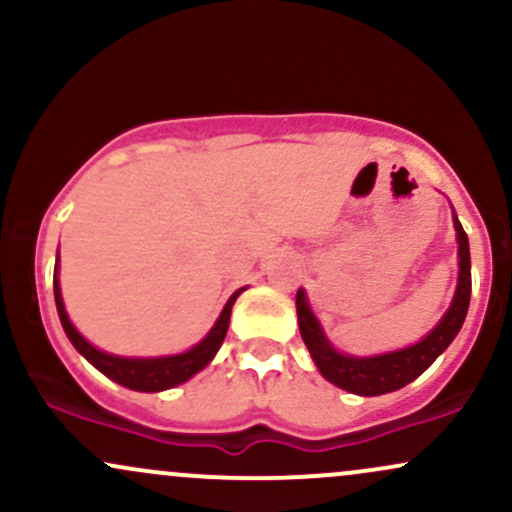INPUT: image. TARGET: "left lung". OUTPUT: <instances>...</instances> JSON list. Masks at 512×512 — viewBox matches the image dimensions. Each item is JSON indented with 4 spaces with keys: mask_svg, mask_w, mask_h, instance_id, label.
Here are the masks:
<instances>
[{
    "mask_svg": "<svg viewBox=\"0 0 512 512\" xmlns=\"http://www.w3.org/2000/svg\"><path fill=\"white\" fill-rule=\"evenodd\" d=\"M457 231V255H460V279H457V291L452 298V305L443 320L433 327L431 332L421 339L419 344L407 346V349L390 351V354L380 356H346L339 354L334 346L327 342L325 332L320 330V322L308 308L305 293L298 289L296 293V313H298V327H301V337L305 346H308L310 356H313L317 370L330 380L332 385L342 387V390L351 392V395L375 397L385 395V392H395L399 387L409 385L411 380L419 378L424 370L431 366L436 358L448 349L452 339L460 332L464 317H467L469 296H472V262H469V240L464 233L462 223L455 219Z\"/></svg>",
    "mask_w": 512,
    "mask_h": 512,
    "instance_id": "obj_1",
    "label": "left lung"
}]
</instances>
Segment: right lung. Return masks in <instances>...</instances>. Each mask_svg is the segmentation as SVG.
<instances>
[{"label": "right lung", "mask_w": 512, "mask_h": 512, "mask_svg": "<svg viewBox=\"0 0 512 512\" xmlns=\"http://www.w3.org/2000/svg\"><path fill=\"white\" fill-rule=\"evenodd\" d=\"M55 303H57V313H60V322L67 332L69 342L74 344V349L79 351L81 356L86 358L91 366H96L103 375H108L110 380L120 383L122 387H129V390H139V392H161V390H170V387L185 383L190 380L192 375L199 373L211 358L216 356L219 346L223 344L228 332V322H231V308L236 303V298L243 293V289L233 293L228 298L226 308L221 310L219 320L216 325L211 327V332L202 339L197 346H192L190 351L178 356H161V358H125V356H113L105 354V351H98L96 346H91L76 332V327L69 322L67 310H64L62 303V293H60V279H57V267H55Z\"/></svg>", "instance_id": "1"}]
</instances>
